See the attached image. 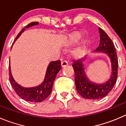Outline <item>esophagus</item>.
<instances>
[{"label":"esophagus","mask_w":126,"mask_h":126,"mask_svg":"<svg viewBox=\"0 0 126 126\" xmlns=\"http://www.w3.org/2000/svg\"><path fill=\"white\" fill-rule=\"evenodd\" d=\"M68 65V62L66 61H63L61 62V66L62 67H66Z\"/></svg>","instance_id":"34e87169"}]
</instances>
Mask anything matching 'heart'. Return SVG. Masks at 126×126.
Masks as SVG:
<instances>
[{
    "label": "heart",
    "instance_id": "1",
    "mask_svg": "<svg viewBox=\"0 0 126 126\" xmlns=\"http://www.w3.org/2000/svg\"><path fill=\"white\" fill-rule=\"evenodd\" d=\"M82 37V33L80 32H74L69 34L65 39V44L67 46H72L76 44ZM86 51V43L83 42L80 46L75 49L73 52V55L75 57H82Z\"/></svg>",
    "mask_w": 126,
    "mask_h": 126
}]
</instances>
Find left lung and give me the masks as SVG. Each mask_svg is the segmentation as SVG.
<instances>
[{"instance_id":"8db88e82","label":"left lung","mask_w":126,"mask_h":126,"mask_svg":"<svg viewBox=\"0 0 126 126\" xmlns=\"http://www.w3.org/2000/svg\"><path fill=\"white\" fill-rule=\"evenodd\" d=\"M99 33L100 36V44L93 52H103L109 56L111 60L112 69L110 79L103 83L97 84L91 82L86 75L83 64L86 57L83 59L74 61L73 62L74 64H72L75 72L77 91L83 98L89 100L100 99L107 95L114 86L118 77V60L114 45L108 34L100 28H99Z\"/></svg>"}]
</instances>
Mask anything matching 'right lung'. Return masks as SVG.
Returning a JSON list of instances; mask_svg holds the SVG:
<instances>
[{"mask_svg":"<svg viewBox=\"0 0 126 126\" xmlns=\"http://www.w3.org/2000/svg\"><path fill=\"white\" fill-rule=\"evenodd\" d=\"M38 22H32L25 26L18 34L17 36L15 39V41L20 37L21 33L27 28H30L34 25H38ZM61 69V61H52L49 63L46 70V75L44 77V81L39 85L31 88H25L18 84L13 78L10 69V65L9 64V80L10 84L14 88L16 94L23 100L32 102H41L46 100L51 93L52 85L56 77L57 73Z\"/></svg>","mask_w":126,"mask_h":126,"instance_id":"add662e5","label":"right lung"}]
</instances>
